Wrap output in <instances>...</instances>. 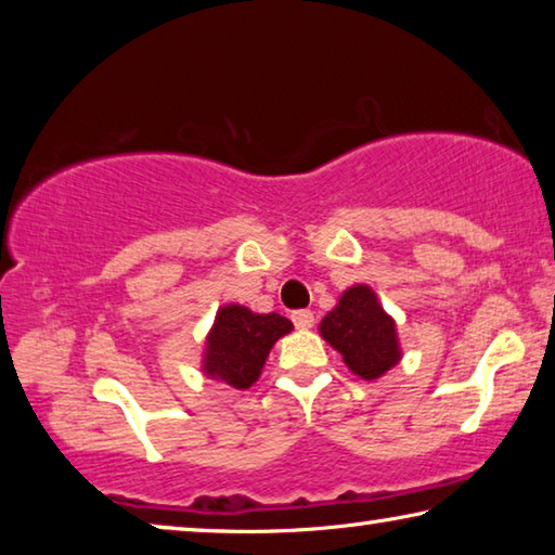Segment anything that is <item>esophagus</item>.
<instances>
[{
	"mask_svg": "<svg viewBox=\"0 0 555 555\" xmlns=\"http://www.w3.org/2000/svg\"><path fill=\"white\" fill-rule=\"evenodd\" d=\"M291 321H294V325L296 327H300V331H306V327H311L313 325V313L311 311H306V308H300V311H294L291 313Z\"/></svg>",
	"mask_w": 555,
	"mask_h": 555,
	"instance_id": "esophagus-1",
	"label": "esophagus"
}]
</instances>
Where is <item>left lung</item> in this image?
I'll use <instances>...</instances> for the list:
<instances>
[{
	"mask_svg": "<svg viewBox=\"0 0 555 555\" xmlns=\"http://www.w3.org/2000/svg\"><path fill=\"white\" fill-rule=\"evenodd\" d=\"M321 335L362 379H377L399 362L393 321L367 286H352L321 321Z\"/></svg>",
	"mask_w": 555,
	"mask_h": 555,
	"instance_id": "1",
	"label": "left lung"
}]
</instances>
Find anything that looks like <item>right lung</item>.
<instances>
[{
	"mask_svg": "<svg viewBox=\"0 0 555 555\" xmlns=\"http://www.w3.org/2000/svg\"><path fill=\"white\" fill-rule=\"evenodd\" d=\"M291 327L294 325L288 318L279 313L259 315L244 306L220 308L208 335L205 372L234 389L251 387L264 367L271 345L291 333Z\"/></svg>",
	"mask_w": 555,
	"mask_h": 555,
	"instance_id": "right-lung-1",
	"label": "right lung"
}]
</instances>
